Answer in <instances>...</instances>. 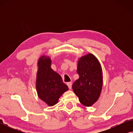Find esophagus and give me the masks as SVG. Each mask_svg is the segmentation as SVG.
Here are the masks:
<instances>
[{"label": "esophagus", "mask_w": 133, "mask_h": 133, "mask_svg": "<svg viewBox=\"0 0 133 133\" xmlns=\"http://www.w3.org/2000/svg\"><path fill=\"white\" fill-rule=\"evenodd\" d=\"M67 85H68L69 89H71V87H72V83L70 82H67L66 83Z\"/></svg>", "instance_id": "1"}]
</instances>
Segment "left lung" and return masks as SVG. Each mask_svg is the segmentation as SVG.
Instances as JSON below:
<instances>
[{"instance_id":"8db88e82","label":"left lung","mask_w":133,"mask_h":133,"mask_svg":"<svg viewBox=\"0 0 133 133\" xmlns=\"http://www.w3.org/2000/svg\"><path fill=\"white\" fill-rule=\"evenodd\" d=\"M77 72L79 78L72 84V90L82 104L91 107L97 102L102 88L101 63L93 54L89 53L78 60Z\"/></svg>"}]
</instances>
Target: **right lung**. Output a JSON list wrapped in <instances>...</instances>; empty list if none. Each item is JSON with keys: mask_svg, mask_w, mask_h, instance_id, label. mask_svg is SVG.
Returning <instances> with one entry per match:
<instances>
[{"mask_svg": "<svg viewBox=\"0 0 133 133\" xmlns=\"http://www.w3.org/2000/svg\"><path fill=\"white\" fill-rule=\"evenodd\" d=\"M51 65L50 57L43 55L39 58L36 85L38 97L50 107L56 105L63 92L68 90L61 76L51 68Z\"/></svg>", "mask_w": 133, "mask_h": 133, "instance_id": "obj_1", "label": "right lung"}]
</instances>
